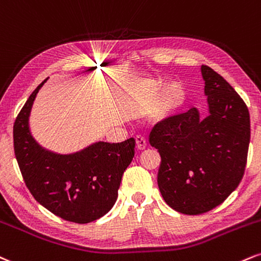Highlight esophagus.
Instances as JSON below:
<instances>
[{"label": "esophagus", "instance_id": "34e87169", "mask_svg": "<svg viewBox=\"0 0 261 261\" xmlns=\"http://www.w3.org/2000/svg\"><path fill=\"white\" fill-rule=\"evenodd\" d=\"M136 144H137V149L140 150V151H143V150H145L146 148V139L144 137L138 136L136 138Z\"/></svg>", "mask_w": 261, "mask_h": 261}]
</instances>
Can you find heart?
<instances>
[{"label": "heart", "mask_w": 261, "mask_h": 261, "mask_svg": "<svg viewBox=\"0 0 261 261\" xmlns=\"http://www.w3.org/2000/svg\"><path fill=\"white\" fill-rule=\"evenodd\" d=\"M180 96L179 89L176 85H168L161 91L158 99L151 103L149 109V117L154 122H161L170 115L177 105Z\"/></svg>", "instance_id": "1"}]
</instances>
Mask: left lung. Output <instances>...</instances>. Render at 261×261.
Listing matches in <instances>:
<instances>
[{
    "label": "left lung",
    "instance_id": "left-lung-1",
    "mask_svg": "<svg viewBox=\"0 0 261 261\" xmlns=\"http://www.w3.org/2000/svg\"><path fill=\"white\" fill-rule=\"evenodd\" d=\"M209 116L195 107L152 128L161 156L158 185L173 210L200 215L222 204L243 178L250 140L249 111L219 73L201 66Z\"/></svg>",
    "mask_w": 261,
    "mask_h": 261
}]
</instances>
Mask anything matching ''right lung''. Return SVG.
<instances>
[{"label":"right lung","instance_id":"right-lung-1","mask_svg":"<svg viewBox=\"0 0 261 261\" xmlns=\"http://www.w3.org/2000/svg\"><path fill=\"white\" fill-rule=\"evenodd\" d=\"M45 82L33 91L15 118L13 143L18 166L33 197L48 211L70 222L95 221L117 200L122 176L133 160L136 140L99 142L69 155L41 148L30 134L29 115Z\"/></svg>","mask_w":261,"mask_h":261}]
</instances>
